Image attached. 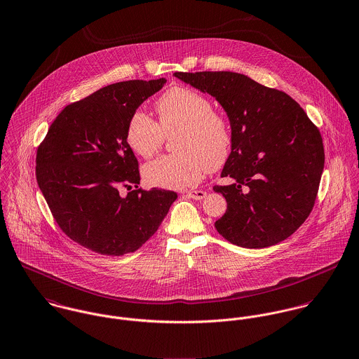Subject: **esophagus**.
Returning a JSON list of instances; mask_svg holds the SVG:
<instances>
[{
  "label": "esophagus",
  "mask_w": 359,
  "mask_h": 359,
  "mask_svg": "<svg viewBox=\"0 0 359 359\" xmlns=\"http://www.w3.org/2000/svg\"><path fill=\"white\" fill-rule=\"evenodd\" d=\"M187 197L196 199V201H199V199H203L205 198V197H206V193H205V191H201V190H194V191H187Z\"/></svg>",
  "instance_id": "34e87169"
}]
</instances>
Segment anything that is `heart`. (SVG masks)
Masks as SVG:
<instances>
[{"mask_svg":"<svg viewBox=\"0 0 359 359\" xmlns=\"http://www.w3.org/2000/svg\"><path fill=\"white\" fill-rule=\"evenodd\" d=\"M160 125L144 111H135L126 125V143L143 158L153 157L165 135L179 130L177 153L162 156L143 168L144 180L156 187L180 190L198 183L208 170L220 169L230 157L231 130L212 102L184 86L168 89L156 103Z\"/></svg>","mask_w":359,"mask_h":359,"instance_id":"obj_1","label":"heart"}]
</instances>
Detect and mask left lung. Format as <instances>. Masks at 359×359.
Segmentation results:
<instances>
[{"mask_svg": "<svg viewBox=\"0 0 359 359\" xmlns=\"http://www.w3.org/2000/svg\"><path fill=\"white\" fill-rule=\"evenodd\" d=\"M213 96L231 126V153L215 186L227 201L215 223L234 245L259 249L290 237L309 217L318 193L325 153L317 126L285 92L233 72L175 73Z\"/></svg>", "mask_w": 359, "mask_h": 359, "instance_id": "1", "label": "left lung"}]
</instances>
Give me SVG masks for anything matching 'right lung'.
Instances as JSON below:
<instances>
[{
	"mask_svg": "<svg viewBox=\"0 0 359 359\" xmlns=\"http://www.w3.org/2000/svg\"><path fill=\"white\" fill-rule=\"evenodd\" d=\"M165 82H117L66 106L39 147L37 183L56 223L100 255L137 250L177 198L175 191L137 187L139 163L125 137L130 116ZM122 187L130 190L125 198Z\"/></svg>",
	"mask_w": 359,
	"mask_h": 359,
	"instance_id": "obj_1",
	"label": "right lung"
}]
</instances>
